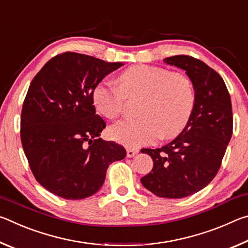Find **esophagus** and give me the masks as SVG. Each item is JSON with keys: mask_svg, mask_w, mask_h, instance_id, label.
Wrapping results in <instances>:
<instances>
[{"mask_svg": "<svg viewBox=\"0 0 248 248\" xmlns=\"http://www.w3.org/2000/svg\"><path fill=\"white\" fill-rule=\"evenodd\" d=\"M139 151L137 149H132V148H127V156L128 157H133Z\"/></svg>", "mask_w": 248, "mask_h": 248, "instance_id": "esophagus-1", "label": "esophagus"}]
</instances>
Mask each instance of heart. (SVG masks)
Masks as SVG:
<instances>
[{
    "label": "heart",
    "mask_w": 248,
    "mask_h": 248,
    "mask_svg": "<svg viewBox=\"0 0 248 248\" xmlns=\"http://www.w3.org/2000/svg\"><path fill=\"white\" fill-rule=\"evenodd\" d=\"M118 85L100 82L94 87L93 103L109 119L124 111L125 98L142 97L136 119H125L109 130L115 141L129 148L153 143L159 137H178L191 118L196 93L191 79L183 73L148 64L133 65L119 74Z\"/></svg>",
    "instance_id": "obj_1"
}]
</instances>
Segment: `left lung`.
Segmentation results:
<instances>
[{
    "label": "left lung",
    "mask_w": 248,
    "mask_h": 248,
    "mask_svg": "<svg viewBox=\"0 0 248 248\" xmlns=\"http://www.w3.org/2000/svg\"><path fill=\"white\" fill-rule=\"evenodd\" d=\"M167 64L186 71L196 93V104L187 127L161 149H142L153 159V169L141 178L157 197L178 199L204 188L221 166L233 133L232 104L220 74L199 59L174 56Z\"/></svg>",
    "instance_id": "8db88e82"
}]
</instances>
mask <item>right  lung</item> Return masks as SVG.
Listing matches in <instances>:
<instances>
[{
	"label": "right lung",
	"instance_id": "1",
	"mask_svg": "<svg viewBox=\"0 0 248 248\" xmlns=\"http://www.w3.org/2000/svg\"><path fill=\"white\" fill-rule=\"evenodd\" d=\"M77 52L46 63L29 85L20 117V140L37 182L51 194L78 200L103 186L108 166L125 157L123 145L99 138L94 87L120 68Z\"/></svg>",
	"mask_w": 248,
	"mask_h": 248
}]
</instances>
